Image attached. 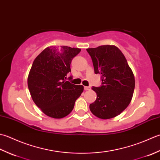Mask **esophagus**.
<instances>
[{
    "mask_svg": "<svg viewBox=\"0 0 160 160\" xmlns=\"http://www.w3.org/2000/svg\"><path fill=\"white\" fill-rule=\"evenodd\" d=\"M83 88H84L85 90H88L90 89V86H84Z\"/></svg>",
    "mask_w": 160,
    "mask_h": 160,
    "instance_id": "34e87169",
    "label": "esophagus"
}]
</instances>
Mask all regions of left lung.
<instances>
[{
	"label": "left lung",
	"mask_w": 160,
	"mask_h": 160,
	"mask_svg": "<svg viewBox=\"0 0 160 160\" xmlns=\"http://www.w3.org/2000/svg\"><path fill=\"white\" fill-rule=\"evenodd\" d=\"M95 74L102 75L101 86H92L97 99L90 110L100 119L119 115L129 105L135 89V77L124 55L115 45L88 48Z\"/></svg>",
	"instance_id": "8db88e82"
}]
</instances>
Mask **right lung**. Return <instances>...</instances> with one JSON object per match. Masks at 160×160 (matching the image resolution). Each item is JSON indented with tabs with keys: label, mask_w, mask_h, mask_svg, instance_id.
I'll return each mask as SVG.
<instances>
[{
	"label": "right lung",
	"mask_w": 160,
	"mask_h": 160,
	"mask_svg": "<svg viewBox=\"0 0 160 160\" xmlns=\"http://www.w3.org/2000/svg\"><path fill=\"white\" fill-rule=\"evenodd\" d=\"M81 49L61 46L48 47L35 58L28 78L31 97L45 115L55 119L67 116L83 91L66 80L70 64ZM72 80V77H68Z\"/></svg>",
	"instance_id": "obj_1"
}]
</instances>
